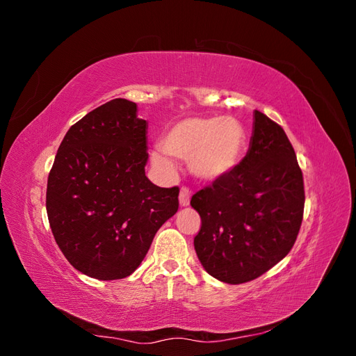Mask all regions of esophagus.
Returning <instances> with one entry per match:
<instances>
[{
  "mask_svg": "<svg viewBox=\"0 0 356 356\" xmlns=\"http://www.w3.org/2000/svg\"><path fill=\"white\" fill-rule=\"evenodd\" d=\"M190 190L187 187H181L179 190V204L181 207H188L190 204Z\"/></svg>",
  "mask_w": 356,
  "mask_h": 356,
  "instance_id": "esophagus-1",
  "label": "esophagus"
}]
</instances>
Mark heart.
Here are the masks:
<instances>
[{
  "label": "heart",
  "instance_id": "heart-1",
  "mask_svg": "<svg viewBox=\"0 0 356 356\" xmlns=\"http://www.w3.org/2000/svg\"><path fill=\"white\" fill-rule=\"evenodd\" d=\"M246 144L245 129L234 117H188L169 126L160 138L163 153L190 161L196 177L213 181L238 165ZM157 166H168L160 153L153 154Z\"/></svg>",
  "mask_w": 356,
  "mask_h": 356
}]
</instances>
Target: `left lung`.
Masks as SVG:
<instances>
[{
    "instance_id": "1",
    "label": "left lung",
    "mask_w": 356,
    "mask_h": 356,
    "mask_svg": "<svg viewBox=\"0 0 356 356\" xmlns=\"http://www.w3.org/2000/svg\"><path fill=\"white\" fill-rule=\"evenodd\" d=\"M250 149L229 174L193 195L202 220L195 250L211 276L243 284L277 264L303 221L305 182L284 129L254 113Z\"/></svg>"
}]
</instances>
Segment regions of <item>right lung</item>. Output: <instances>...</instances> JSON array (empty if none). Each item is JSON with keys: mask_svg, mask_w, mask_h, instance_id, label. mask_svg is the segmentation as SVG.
Segmentation results:
<instances>
[{"mask_svg": "<svg viewBox=\"0 0 356 356\" xmlns=\"http://www.w3.org/2000/svg\"><path fill=\"white\" fill-rule=\"evenodd\" d=\"M145 131L135 102L113 99L70 127L50 169L51 233L71 266L99 281L132 275L179 207L178 187L145 177Z\"/></svg>", "mask_w": 356, "mask_h": 356, "instance_id": "add662e5", "label": "right lung"}]
</instances>
